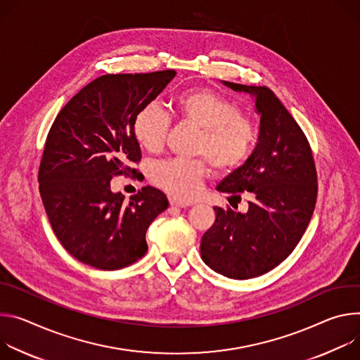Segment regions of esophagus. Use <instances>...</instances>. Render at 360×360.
Masks as SVG:
<instances>
[{
    "label": "esophagus",
    "mask_w": 360,
    "mask_h": 360,
    "mask_svg": "<svg viewBox=\"0 0 360 360\" xmlns=\"http://www.w3.org/2000/svg\"><path fill=\"white\" fill-rule=\"evenodd\" d=\"M170 205L173 206V207H187L188 205H186V203H180V202H176V200H170Z\"/></svg>",
    "instance_id": "esophagus-1"
}]
</instances>
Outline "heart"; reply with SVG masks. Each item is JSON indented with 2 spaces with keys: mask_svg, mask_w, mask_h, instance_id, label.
<instances>
[{
  "mask_svg": "<svg viewBox=\"0 0 360 360\" xmlns=\"http://www.w3.org/2000/svg\"><path fill=\"white\" fill-rule=\"evenodd\" d=\"M180 123L198 129L193 153L195 158H169L150 169L151 181L180 202H190L202 190L210 163L217 174H226L245 165L257 140L259 127L231 100L209 89L180 93L174 98ZM172 118L157 101L141 105L133 118V134L150 153L163 148Z\"/></svg>",
  "mask_w": 360,
  "mask_h": 360,
  "instance_id": "obj_1",
  "label": "heart"
}]
</instances>
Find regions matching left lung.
Wrapping results in <instances>:
<instances>
[{
    "label": "left lung",
    "mask_w": 360,
    "mask_h": 360,
    "mask_svg": "<svg viewBox=\"0 0 360 360\" xmlns=\"http://www.w3.org/2000/svg\"><path fill=\"white\" fill-rule=\"evenodd\" d=\"M224 84L256 97L259 143L248 162L217 186L233 198L250 195L248 213L214 207L200 253L214 271L243 281L270 271L295 250L316 206L317 173L303 130L270 89Z\"/></svg>",
    "instance_id": "obj_1"
}]
</instances>
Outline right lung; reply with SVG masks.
Here are the masks:
<instances>
[{"mask_svg": "<svg viewBox=\"0 0 360 360\" xmlns=\"http://www.w3.org/2000/svg\"><path fill=\"white\" fill-rule=\"evenodd\" d=\"M174 75V70L101 75L54 120L38 169L39 194L60 243L84 264L117 270L141 259L148 226L169 207L165 193L150 186L124 203L110 181L140 177L130 167L141 160L133 118Z\"/></svg>", "mask_w": 360, "mask_h": 360, "instance_id": "1", "label": "right lung"}]
</instances>
